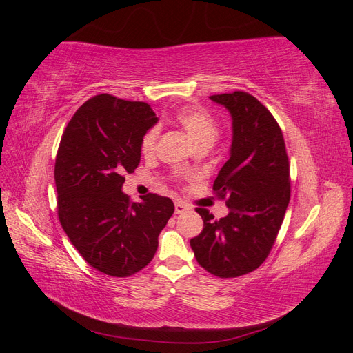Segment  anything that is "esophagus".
Returning a JSON list of instances; mask_svg holds the SVG:
<instances>
[{"label":"esophagus","mask_w":353,"mask_h":353,"mask_svg":"<svg viewBox=\"0 0 353 353\" xmlns=\"http://www.w3.org/2000/svg\"><path fill=\"white\" fill-rule=\"evenodd\" d=\"M187 210H190V206L185 205L184 201H179V200L175 201V213H176V215H178V213H184Z\"/></svg>","instance_id":"obj_1"}]
</instances>
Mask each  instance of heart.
<instances>
[{
  "label": "heart",
  "instance_id": "1",
  "mask_svg": "<svg viewBox=\"0 0 353 353\" xmlns=\"http://www.w3.org/2000/svg\"><path fill=\"white\" fill-rule=\"evenodd\" d=\"M175 122L183 128L188 138L196 148L199 147H212L219 135V128L212 114L205 109L200 108H184L179 109L175 116ZM159 140V130L152 128L148 130L141 140V152L145 156H150Z\"/></svg>",
  "mask_w": 353,
  "mask_h": 353
}]
</instances>
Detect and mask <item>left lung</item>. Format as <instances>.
Here are the masks:
<instances>
[{"mask_svg":"<svg viewBox=\"0 0 353 353\" xmlns=\"http://www.w3.org/2000/svg\"><path fill=\"white\" fill-rule=\"evenodd\" d=\"M209 99L225 108L232 122L230 159L213 183L230 212L215 221L197 208L203 231L190 245L208 272L234 279L270 254L290 201V169L283 132L261 101L241 91Z\"/></svg>","mask_w":353,"mask_h":353,"instance_id":"obj_1","label":"left lung"}]
</instances>
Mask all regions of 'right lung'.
Segmentation results:
<instances>
[{
	"label": "right lung",
	"instance_id": "right-lung-1",
	"mask_svg": "<svg viewBox=\"0 0 353 353\" xmlns=\"http://www.w3.org/2000/svg\"><path fill=\"white\" fill-rule=\"evenodd\" d=\"M147 103L100 94L85 101L61 137L54 179L63 230L92 268L130 276L150 263L175 206L148 194L131 203L123 175L141 160V140L157 123Z\"/></svg>",
	"mask_w": 353,
	"mask_h": 353
}]
</instances>
